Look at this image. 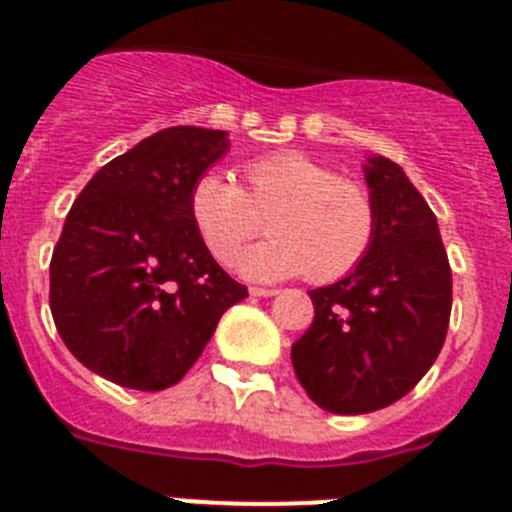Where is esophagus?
<instances>
[{"label": "esophagus", "mask_w": 512, "mask_h": 512, "mask_svg": "<svg viewBox=\"0 0 512 512\" xmlns=\"http://www.w3.org/2000/svg\"><path fill=\"white\" fill-rule=\"evenodd\" d=\"M248 292H251V297H274L277 295V289H271V287H251Z\"/></svg>", "instance_id": "esophagus-1"}]
</instances>
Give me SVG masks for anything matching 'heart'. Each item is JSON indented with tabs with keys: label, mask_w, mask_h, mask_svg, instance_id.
Segmentation results:
<instances>
[{
	"label": "heart",
	"mask_w": 512,
	"mask_h": 512,
	"mask_svg": "<svg viewBox=\"0 0 512 512\" xmlns=\"http://www.w3.org/2000/svg\"><path fill=\"white\" fill-rule=\"evenodd\" d=\"M241 176L243 189L207 171L189 192V217L215 261L230 264L264 217L271 238L238 259L246 279L279 282L305 271L310 282L325 284L366 259L377 205L364 184L292 151L253 158Z\"/></svg>",
	"instance_id": "b5f03b06"
}]
</instances>
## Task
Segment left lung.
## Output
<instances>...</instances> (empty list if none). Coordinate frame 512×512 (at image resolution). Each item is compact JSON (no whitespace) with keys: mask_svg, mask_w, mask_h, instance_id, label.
Returning a JSON list of instances; mask_svg holds the SVG:
<instances>
[{"mask_svg":"<svg viewBox=\"0 0 512 512\" xmlns=\"http://www.w3.org/2000/svg\"><path fill=\"white\" fill-rule=\"evenodd\" d=\"M377 205L366 259L312 289L315 318L292 346V366L315 405L336 415L382 410L408 395L441 354L451 315V266L436 215L405 171L369 156Z\"/></svg>","mask_w":512,"mask_h":512,"instance_id":"obj_1","label":"left lung"}]
</instances>
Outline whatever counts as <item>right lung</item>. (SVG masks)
<instances>
[{
	"mask_svg": "<svg viewBox=\"0 0 512 512\" xmlns=\"http://www.w3.org/2000/svg\"><path fill=\"white\" fill-rule=\"evenodd\" d=\"M230 148L225 130L176 125L112 158L81 189L51 259V312L81 364L158 392L202 356L248 289L210 256L189 192Z\"/></svg>",
	"mask_w": 512,
	"mask_h": 512,
	"instance_id": "right-lung-1",
	"label": "right lung"
}]
</instances>
